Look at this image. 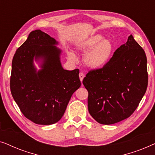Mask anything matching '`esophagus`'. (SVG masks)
<instances>
[{
    "label": "esophagus",
    "instance_id": "obj_1",
    "mask_svg": "<svg viewBox=\"0 0 155 155\" xmlns=\"http://www.w3.org/2000/svg\"><path fill=\"white\" fill-rule=\"evenodd\" d=\"M79 77H80V81H81V82H82V80H83V79H84V74L82 73H80V74H79Z\"/></svg>",
    "mask_w": 155,
    "mask_h": 155
}]
</instances>
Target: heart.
Listing matches in <instances>:
<instances>
[{
  "label": "heart",
  "instance_id": "1",
  "mask_svg": "<svg viewBox=\"0 0 155 155\" xmlns=\"http://www.w3.org/2000/svg\"><path fill=\"white\" fill-rule=\"evenodd\" d=\"M79 48L84 54V64L90 68L99 69L104 66L113 56L115 47L109 39H104L100 35H94L87 38L79 44ZM68 58L76 60V56L73 51L68 52Z\"/></svg>",
  "mask_w": 155,
  "mask_h": 155
}]
</instances>
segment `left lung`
Returning <instances> with one entry per match:
<instances>
[{"mask_svg": "<svg viewBox=\"0 0 155 155\" xmlns=\"http://www.w3.org/2000/svg\"><path fill=\"white\" fill-rule=\"evenodd\" d=\"M147 57L130 35L102 68L91 71L82 81L88 91V111L99 124L128 118L147 87Z\"/></svg>", "mask_w": 155, "mask_h": 155, "instance_id": "8db88e82", "label": "left lung"}]
</instances>
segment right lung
I'll list each match as a JSON object with an SVG mask.
<instances>
[{"label": "right lung", "mask_w": 155, "mask_h": 155, "mask_svg": "<svg viewBox=\"0 0 155 155\" xmlns=\"http://www.w3.org/2000/svg\"><path fill=\"white\" fill-rule=\"evenodd\" d=\"M58 41L32 31L16 51L12 62L10 91L27 118L51 125L62 118L72 95L81 85L79 70L67 71L61 62ZM39 63L37 70L34 61Z\"/></svg>", "instance_id": "obj_1"}]
</instances>
